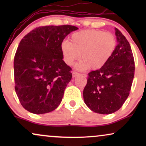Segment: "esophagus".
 <instances>
[{"instance_id":"obj_1","label":"esophagus","mask_w":146,"mask_h":146,"mask_svg":"<svg viewBox=\"0 0 146 146\" xmlns=\"http://www.w3.org/2000/svg\"><path fill=\"white\" fill-rule=\"evenodd\" d=\"M80 74L78 72H77L76 71H74L72 72V76L73 77H76L77 76H78Z\"/></svg>"}]
</instances>
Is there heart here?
Returning <instances> with one entry per match:
<instances>
[{"label": "heart", "mask_w": 146, "mask_h": 146, "mask_svg": "<svg viewBox=\"0 0 146 146\" xmlns=\"http://www.w3.org/2000/svg\"><path fill=\"white\" fill-rule=\"evenodd\" d=\"M117 45L115 36L110 32L88 29L73 33L70 42L64 40L61 44V53L66 64L72 65L79 59L76 68L98 69L110 59Z\"/></svg>", "instance_id": "1"}]
</instances>
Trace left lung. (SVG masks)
I'll use <instances>...</instances> for the list:
<instances>
[{"label":"left lung","mask_w":146,"mask_h":146,"mask_svg":"<svg viewBox=\"0 0 146 146\" xmlns=\"http://www.w3.org/2000/svg\"><path fill=\"white\" fill-rule=\"evenodd\" d=\"M117 46L104 66L88 73L83 91L84 102L92 111L101 114L113 113L122 106L130 92L135 63L129 43L115 28Z\"/></svg>","instance_id":"left-lung-1"}]
</instances>
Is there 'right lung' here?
Here are the masks:
<instances>
[{"instance_id":"obj_1","label":"right lung","mask_w":146,"mask_h":146,"mask_svg":"<svg viewBox=\"0 0 146 146\" xmlns=\"http://www.w3.org/2000/svg\"><path fill=\"white\" fill-rule=\"evenodd\" d=\"M72 25L36 28L20 42L14 58L15 91L30 112L42 114L56 108L72 79V68L62 60L61 44Z\"/></svg>"}]
</instances>
